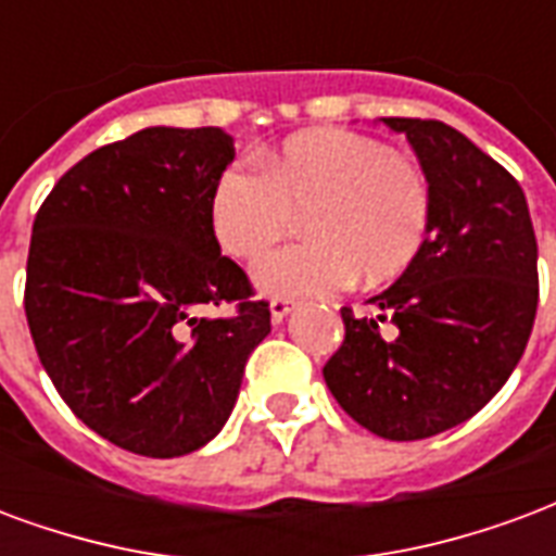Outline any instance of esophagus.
<instances>
[{
	"label": "esophagus",
	"instance_id": "esophagus-1",
	"mask_svg": "<svg viewBox=\"0 0 556 556\" xmlns=\"http://www.w3.org/2000/svg\"><path fill=\"white\" fill-rule=\"evenodd\" d=\"M290 311H293V307H290V302H287V299H273V305H269V314H273L275 326H281L283 319L290 317Z\"/></svg>",
	"mask_w": 556,
	"mask_h": 556
}]
</instances>
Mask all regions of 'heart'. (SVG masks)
Returning <instances> with one entry per match:
<instances>
[{
  "label": "heart",
  "instance_id": "obj_1",
  "mask_svg": "<svg viewBox=\"0 0 556 556\" xmlns=\"http://www.w3.org/2000/svg\"><path fill=\"white\" fill-rule=\"evenodd\" d=\"M233 162L210 192V228L225 254L257 261L302 216L305 242L257 263L254 283L273 299L331 295L355 278H400L424 249L432 213L427 174L382 141L346 129H305Z\"/></svg>",
  "mask_w": 556,
  "mask_h": 556
}]
</instances>
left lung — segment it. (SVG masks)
Here are the masks:
<instances>
[{"instance_id": "obj_1", "label": "left lung", "mask_w": 556, "mask_h": 556, "mask_svg": "<svg viewBox=\"0 0 556 556\" xmlns=\"http://www.w3.org/2000/svg\"><path fill=\"white\" fill-rule=\"evenodd\" d=\"M379 121L406 136L427 174L429 230L415 263L370 299L376 317L340 311L346 340L323 376L364 429L417 441L477 415L521 362L539 302L536 237L516 177L459 129Z\"/></svg>"}]
</instances>
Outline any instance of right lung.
I'll return each mask as SVG.
<instances>
[{"instance_id":"right-lung-1","label":"right lung","mask_w":556,"mask_h":556,"mask_svg":"<svg viewBox=\"0 0 556 556\" xmlns=\"http://www.w3.org/2000/svg\"><path fill=\"white\" fill-rule=\"evenodd\" d=\"M233 162L222 127H148L73 165L31 228L26 319L73 415L117 447L172 459L225 427L266 302L222 257L210 192ZM237 301L228 320L204 306Z\"/></svg>"}]
</instances>
